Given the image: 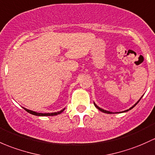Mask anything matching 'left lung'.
Wrapping results in <instances>:
<instances>
[{
	"label": "left lung",
	"instance_id": "left-lung-1",
	"mask_svg": "<svg viewBox=\"0 0 155 155\" xmlns=\"http://www.w3.org/2000/svg\"><path fill=\"white\" fill-rule=\"evenodd\" d=\"M142 97H143V96H142ZM142 97H140V99H141V98H142ZM140 100H139V101H137V103H136V104L134 105V106H131V108H129V109H127V110H126V111H122V112H126V111H129V110H131V109H133V108H134V106H136V105H137V104H138V103H139V101H140ZM94 106H95V107H96V108H97V109H99V110H100V111H103V112H104V113H106V114H111V113H113V112H111V111H106V110H104V109H101V108H100V107H99V106H97V105H96L95 104H94ZM115 113H118V112H115Z\"/></svg>",
	"mask_w": 155,
	"mask_h": 155
}]
</instances>
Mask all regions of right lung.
Here are the masks:
<instances>
[{
	"label": "right lung",
	"mask_w": 155,
	"mask_h": 155,
	"mask_svg": "<svg viewBox=\"0 0 155 155\" xmlns=\"http://www.w3.org/2000/svg\"><path fill=\"white\" fill-rule=\"evenodd\" d=\"M24 108V107H23ZM24 109L26 110L27 112L30 113V114H33V115H36V116H54V115H58V114H60L61 112H63V111H64V109H62V110H61L60 111H57V112H52V113H38V112H36V111H31V110H29V109H26V108H24Z\"/></svg>",
	"instance_id": "obj_1"
}]
</instances>
